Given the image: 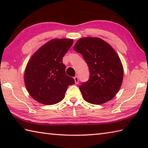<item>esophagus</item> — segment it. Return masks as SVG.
I'll use <instances>...</instances> for the list:
<instances>
[{
    "mask_svg": "<svg viewBox=\"0 0 148 148\" xmlns=\"http://www.w3.org/2000/svg\"><path fill=\"white\" fill-rule=\"evenodd\" d=\"M74 79L75 83H76V84H78V82H79L78 76H75V77H74Z\"/></svg>",
    "mask_w": 148,
    "mask_h": 148,
    "instance_id": "1",
    "label": "esophagus"
}]
</instances>
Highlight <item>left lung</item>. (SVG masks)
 I'll list each match as a JSON object with an SVG mask.
<instances>
[{
    "mask_svg": "<svg viewBox=\"0 0 148 148\" xmlns=\"http://www.w3.org/2000/svg\"><path fill=\"white\" fill-rule=\"evenodd\" d=\"M74 49L89 67V80L79 87L85 101L101 104L113 99L123 78V65L115 50L103 40L91 37L79 39Z\"/></svg>",
    "mask_w": 148,
    "mask_h": 148,
    "instance_id": "obj_1",
    "label": "left lung"
}]
</instances>
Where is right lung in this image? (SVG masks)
<instances>
[{"label": "right lung", "instance_id": "add662e5", "mask_svg": "<svg viewBox=\"0 0 148 148\" xmlns=\"http://www.w3.org/2000/svg\"><path fill=\"white\" fill-rule=\"evenodd\" d=\"M73 40L54 39L42 46L30 59L25 72V84L30 95L40 103L52 105L61 101L74 78L67 76L62 57Z\"/></svg>", "mask_w": 148, "mask_h": 148}]
</instances>
